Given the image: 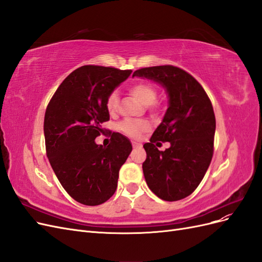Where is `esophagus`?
<instances>
[{
  "mask_svg": "<svg viewBox=\"0 0 262 262\" xmlns=\"http://www.w3.org/2000/svg\"><path fill=\"white\" fill-rule=\"evenodd\" d=\"M132 146H133V148H139V147L142 146V144L138 143V142H136V141H133L132 142Z\"/></svg>",
  "mask_w": 262,
  "mask_h": 262,
  "instance_id": "34e87169",
  "label": "esophagus"
}]
</instances>
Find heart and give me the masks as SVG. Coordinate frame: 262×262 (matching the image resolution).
<instances>
[{"label": "heart", "instance_id": "heart-1", "mask_svg": "<svg viewBox=\"0 0 262 262\" xmlns=\"http://www.w3.org/2000/svg\"><path fill=\"white\" fill-rule=\"evenodd\" d=\"M129 93L133 97H136L142 105L148 106V109L155 112L156 105L155 101L157 99V90L156 87L148 82H140L132 85L129 89ZM119 97L116 91L112 92L107 97L106 108L109 114H115L118 110ZM119 129L125 136L131 138H139L142 133L146 132L149 129L148 122L144 120H124L119 125Z\"/></svg>", "mask_w": 262, "mask_h": 262}]
</instances>
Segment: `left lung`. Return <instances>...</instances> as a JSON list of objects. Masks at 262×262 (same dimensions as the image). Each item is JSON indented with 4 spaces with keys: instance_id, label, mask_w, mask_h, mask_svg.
<instances>
[{
    "instance_id": "left-lung-1",
    "label": "left lung",
    "mask_w": 262,
    "mask_h": 262,
    "mask_svg": "<svg viewBox=\"0 0 262 262\" xmlns=\"http://www.w3.org/2000/svg\"><path fill=\"white\" fill-rule=\"evenodd\" d=\"M132 76L161 84L168 95L163 121L143 145L146 184L162 200L184 199L199 186L213 156L215 116L211 100L200 83L177 67L144 68ZM157 140L169 141L171 146L158 151Z\"/></svg>"
}]
</instances>
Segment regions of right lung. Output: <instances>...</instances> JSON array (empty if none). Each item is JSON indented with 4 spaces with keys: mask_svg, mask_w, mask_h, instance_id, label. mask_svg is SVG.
I'll return each mask as SVG.
<instances>
[{
    "mask_svg": "<svg viewBox=\"0 0 262 262\" xmlns=\"http://www.w3.org/2000/svg\"><path fill=\"white\" fill-rule=\"evenodd\" d=\"M131 70L84 66L58 87L46 110L47 156L66 191L77 202L98 205L113 196L119 170L132 150L129 139L113 133L108 146L95 142L109 120L108 95L130 76Z\"/></svg>",
    "mask_w": 262,
    "mask_h": 262,
    "instance_id": "obj_1",
    "label": "right lung"
}]
</instances>
